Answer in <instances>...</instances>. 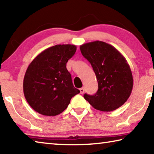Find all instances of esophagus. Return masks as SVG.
<instances>
[{"label":"esophagus","mask_w":154,"mask_h":154,"mask_svg":"<svg viewBox=\"0 0 154 154\" xmlns=\"http://www.w3.org/2000/svg\"><path fill=\"white\" fill-rule=\"evenodd\" d=\"M79 91H80V93L81 94H83V93H84V88H80V89H79Z\"/></svg>","instance_id":"34e87169"}]
</instances>
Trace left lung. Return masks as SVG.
Returning <instances> with one entry per match:
<instances>
[{"label":"left lung","mask_w":154,"mask_h":154,"mask_svg":"<svg viewBox=\"0 0 154 154\" xmlns=\"http://www.w3.org/2000/svg\"><path fill=\"white\" fill-rule=\"evenodd\" d=\"M82 55L90 62L98 81L94 95L83 97L94 108L111 111L126 102L131 94L133 77L127 60L110 44L96 41L80 46Z\"/></svg>","instance_id":"left-lung-1"}]
</instances>
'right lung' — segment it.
Masks as SVG:
<instances>
[{
	"label": "right lung",
	"instance_id": "right-lung-1",
	"mask_svg": "<svg viewBox=\"0 0 154 154\" xmlns=\"http://www.w3.org/2000/svg\"><path fill=\"white\" fill-rule=\"evenodd\" d=\"M76 50L77 47L71 44L52 46L41 52L28 66L23 90L28 103L37 113L57 116L80 92L66 69L68 60Z\"/></svg>",
	"mask_w": 154,
	"mask_h": 154
}]
</instances>
